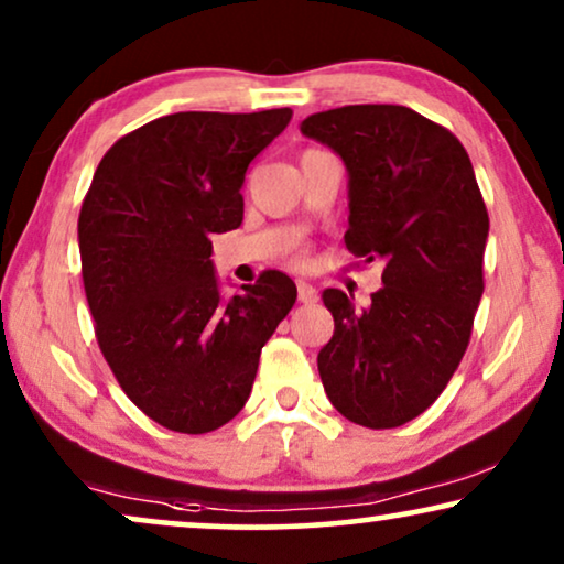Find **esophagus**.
Returning <instances> with one entry per match:
<instances>
[{"label":"esophagus","instance_id":"34e87169","mask_svg":"<svg viewBox=\"0 0 564 564\" xmlns=\"http://www.w3.org/2000/svg\"><path fill=\"white\" fill-rule=\"evenodd\" d=\"M297 297H300V303H303V305H313L315 300H318V292H315L313 284L297 282Z\"/></svg>","mask_w":564,"mask_h":564}]
</instances>
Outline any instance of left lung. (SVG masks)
Listing matches in <instances>:
<instances>
[{
  "instance_id": "left-lung-1",
  "label": "left lung",
  "mask_w": 564,
  "mask_h": 564,
  "mask_svg": "<svg viewBox=\"0 0 564 564\" xmlns=\"http://www.w3.org/2000/svg\"><path fill=\"white\" fill-rule=\"evenodd\" d=\"M300 130L349 169L346 249L384 264L367 311L323 290L334 336L318 354L321 382L344 419L398 429L434 405L465 357L485 290L488 207L459 138L411 107L346 105Z\"/></svg>"
}]
</instances>
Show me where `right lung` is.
Segmentation results:
<instances>
[{
  "mask_svg": "<svg viewBox=\"0 0 564 564\" xmlns=\"http://www.w3.org/2000/svg\"><path fill=\"white\" fill-rule=\"evenodd\" d=\"M290 107L176 112L122 135L79 213V253L99 351L151 421L180 434L226 426L251 395L261 346L297 300L267 269L228 300L213 234L243 220L246 169L288 128Z\"/></svg>",
  "mask_w": 564,
  "mask_h": 564,
  "instance_id": "obj_1",
  "label": "right lung"
}]
</instances>
